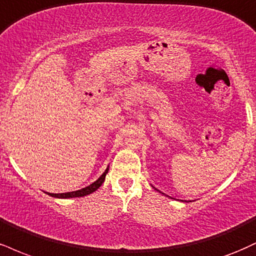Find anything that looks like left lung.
I'll list each match as a JSON object with an SVG mask.
<instances>
[{"instance_id":"8db88e82","label":"left lung","mask_w":256,"mask_h":256,"mask_svg":"<svg viewBox=\"0 0 256 256\" xmlns=\"http://www.w3.org/2000/svg\"><path fill=\"white\" fill-rule=\"evenodd\" d=\"M154 188H155V187H154ZM156 190V188H155Z\"/></svg>"}]
</instances>
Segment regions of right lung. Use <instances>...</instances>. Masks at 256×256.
I'll return each mask as SVG.
<instances>
[{"mask_svg":"<svg viewBox=\"0 0 256 256\" xmlns=\"http://www.w3.org/2000/svg\"><path fill=\"white\" fill-rule=\"evenodd\" d=\"M108 173V168L106 169V170L104 172V174L101 175L100 178H98L95 182H93L92 184H89V186L84 187V188L82 190H74V192H66V193H58V194H54V193H48V196H54V198H62V199H66V198H78V196H88L90 194V193H93L96 190L98 187L101 186V184H104V178H106V174Z\"/></svg>","mask_w":256,"mask_h":256,"instance_id":"add662e5","label":"right lung"}]
</instances>
